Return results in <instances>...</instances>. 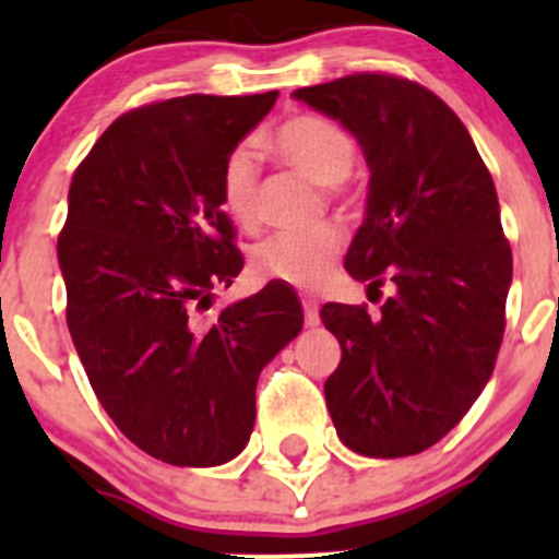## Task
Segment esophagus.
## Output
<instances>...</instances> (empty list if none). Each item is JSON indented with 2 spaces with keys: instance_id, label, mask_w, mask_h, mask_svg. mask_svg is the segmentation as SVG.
<instances>
[{
  "instance_id": "34e87169",
  "label": "esophagus",
  "mask_w": 559,
  "mask_h": 559,
  "mask_svg": "<svg viewBox=\"0 0 559 559\" xmlns=\"http://www.w3.org/2000/svg\"><path fill=\"white\" fill-rule=\"evenodd\" d=\"M302 311H306V324L308 326H316L321 321L319 300H316V297H302Z\"/></svg>"
}]
</instances>
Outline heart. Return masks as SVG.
Returning <instances> with one entry per match:
<instances>
[{
    "label": "heart",
    "mask_w": 559,
    "mask_h": 559,
    "mask_svg": "<svg viewBox=\"0 0 559 559\" xmlns=\"http://www.w3.org/2000/svg\"><path fill=\"white\" fill-rule=\"evenodd\" d=\"M262 145L281 165L324 186L326 194L335 200L343 197V180L357 162V145L352 134L330 118L313 112H300L281 121L264 134ZM259 180H262L259 156L246 145L235 148L224 159L218 175V197L229 222L246 233L257 229L259 224ZM337 253H341V233L335 227L284 233L257 246L253 270L262 278L311 289L326 278Z\"/></svg>",
    "instance_id": "b5f03b06"
}]
</instances>
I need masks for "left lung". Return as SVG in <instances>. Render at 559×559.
Segmentation results:
<instances>
[{
  "mask_svg": "<svg viewBox=\"0 0 559 559\" xmlns=\"http://www.w3.org/2000/svg\"><path fill=\"white\" fill-rule=\"evenodd\" d=\"M292 97L362 148L368 205L346 270L368 289L394 284L379 316L321 308L343 352L324 384L332 425L357 454H419L471 411L503 341L511 246L492 175L465 123L419 83L365 72Z\"/></svg>",
  "mask_w": 559,
  "mask_h": 559,
  "instance_id": "left-lung-1",
  "label": "left lung"
}]
</instances>
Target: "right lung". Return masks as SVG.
<instances>
[{
  "instance_id": "right-lung-1",
  "label": "right lung",
  "mask_w": 559,
  "mask_h": 559,
  "mask_svg": "<svg viewBox=\"0 0 559 559\" xmlns=\"http://www.w3.org/2000/svg\"><path fill=\"white\" fill-rule=\"evenodd\" d=\"M275 99L189 94L127 112L67 194L59 267L78 357L118 430L178 467L243 452L259 373L302 330L295 289L275 281L205 316L243 270L218 175Z\"/></svg>"
}]
</instances>
